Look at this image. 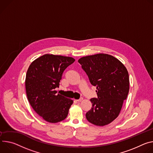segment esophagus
<instances>
[{
	"label": "esophagus",
	"instance_id": "esophagus-1",
	"mask_svg": "<svg viewBox=\"0 0 153 153\" xmlns=\"http://www.w3.org/2000/svg\"><path fill=\"white\" fill-rule=\"evenodd\" d=\"M82 100H83V98H80L79 99L76 100V101H78V102H81V101H82Z\"/></svg>",
	"mask_w": 153,
	"mask_h": 153
}]
</instances>
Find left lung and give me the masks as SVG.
I'll use <instances>...</instances> for the list:
<instances>
[{
	"mask_svg": "<svg viewBox=\"0 0 153 153\" xmlns=\"http://www.w3.org/2000/svg\"><path fill=\"white\" fill-rule=\"evenodd\" d=\"M78 62L97 90L98 98L90 100L92 107L87 120L96 126L107 125L119 115L128 95V72L120 61L106 53L84 56Z\"/></svg>",
	"mask_w": 153,
	"mask_h": 153,
	"instance_id": "1",
	"label": "left lung"
}]
</instances>
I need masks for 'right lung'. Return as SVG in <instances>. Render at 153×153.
<instances>
[{
    "label": "right lung",
    "mask_w": 153,
    "mask_h": 153,
    "mask_svg": "<svg viewBox=\"0 0 153 153\" xmlns=\"http://www.w3.org/2000/svg\"><path fill=\"white\" fill-rule=\"evenodd\" d=\"M75 59L72 57L44 55L30 65L25 78L28 100L33 109L49 123L59 122L67 117L74 100L59 94L56 88L64 70Z\"/></svg>",
    "instance_id": "right-lung-1"
}]
</instances>
